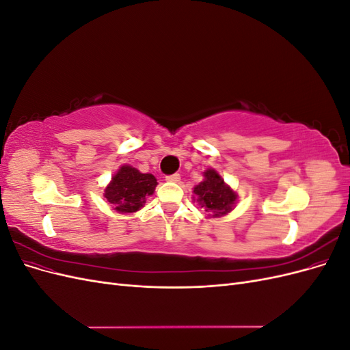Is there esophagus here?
<instances>
[{
    "instance_id": "esophagus-1",
    "label": "esophagus",
    "mask_w": 350,
    "mask_h": 350,
    "mask_svg": "<svg viewBox=\"0 0 350 350\" xmlns=\"http://www.w3.org/2000/svg\"><path fill=\"white\" fill-rule=\"evenodd\" d=\"M166 181H169V183H179V181H181V175H179V174L169 175V176H166Z\"/></svg>"
}]
</instances>
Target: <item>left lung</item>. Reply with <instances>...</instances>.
I'll return each mask as SVG.
<instances>
[{
    "instance_id": "1",
    "label": "left lung",
    "mask_w": 350,
    "mask_h": 350,
    "mask_svg": "<svg viewBox=\"0 0 350 350\" xmlns=\"http://www.w3.org/2000/svg\"><path fill=\"white\" fill-rule=\"evenodd\" d=\"M193 201L201 206L207 217H221L235 208L238 194L213 167L203 172V181L193 189Z\"/></svg>"
}]
</instances>
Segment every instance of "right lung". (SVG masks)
I'll use <instances>...</instances> for the list:
<instances>
[{"label": "right lung", "instance_id": "1", "mask_svg": "<svg viewBox=\"0 0 350 350\" xmlns=\"http://www.w3.org/2000/svg\"><path fill=\"white\" fill-rule=\"evenodd\" d=\"M156 185L157 179L152 174H143L131 165H122L105 188L103 197L118 213H135L144 206L146 198L154 193Z\"/></svg>", "mask_w": 350, "mask_h": 350}]
</instances>
